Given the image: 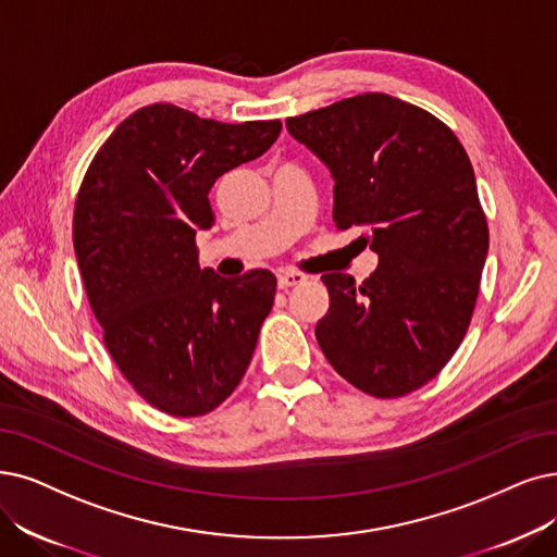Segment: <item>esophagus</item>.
<instances>
[{
    "mask_svg": "<svg viewBox=\"0 0 557 557\" xmlns=\"http://www.w3.org/2000/svg\"><path fill=\"white\" fill-rule=\"evenodd\" d=\"M301 283H306V276L299 274V272H283V274H278V287H283V290H287V287L301 285Z\"/></svg>",
    "mask_w": 557,
    "mask_h": 557,
    "instance_id": "obj_1",
    "label": "esophagus"
}]
</instances>
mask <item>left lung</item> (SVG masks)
Wrapping results in <instances>:
<instances>
[{
	"instance_id": "1",
	"label": "left lung",
	"mask_w": 557,
	"mask_h": 557,
	"mask_svg": "<svg viewBox=\"0 0 557 557\" xmlns=\"http://www.w3.org/2000/svg\"><path fill=\"white\" fill-rule=\"evenodd\" d=\"M333 177V221L380 256L356 287L324 274L315 338L341 376L374 397L407 395L441 372L471 324L488 251L475 173L430 111L363 94L287 119Z\"/></svg>"
}]
</instances>
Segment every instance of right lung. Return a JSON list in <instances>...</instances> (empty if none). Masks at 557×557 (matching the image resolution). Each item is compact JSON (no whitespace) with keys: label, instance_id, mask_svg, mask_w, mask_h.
Here are the masks:
<instances>
[{"label":"right lung","instance_id":"obj_1","mask_svg":"<svg viewBox=\"0 0 557 557\" xmlns=\"http://www.w3.org/2000/svg\"><path fill=\"white\" fill-rule=\"evenodd\" d=\"M278 135L281 121L231 125L148 104L111 132L82 181L73 242L88 304L125 380L169 416L212 411L251 363L276 276L201 270L196 233L214 224L216 177Z\"/></svg>","mask_w":557,"mask_h":557}]
</instances>
